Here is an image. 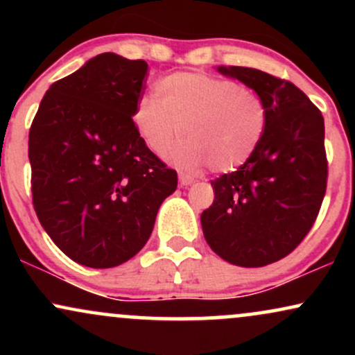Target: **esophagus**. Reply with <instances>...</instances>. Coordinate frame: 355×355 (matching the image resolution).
Wrapping results in <instances>:
<instances>
[{
  "label": "esophagus",
  "instance_id": "34e87169",
  "mask_svg": "<svg viewBox=\"0 0 355 355\" xmlns=\"http://www.w3.org/2000/svg\"><path fill=\"white\" fill-rule=\"evenodd\" d=\"M178 182H180L182 187H189V185H191V183H193L195 180H193V178H191V177H189V175L180 173V175H178Z\"/></svg>",
  "mask_w": 355,
  "mask_h": 355
}]
</instances>
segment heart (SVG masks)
<instances>
[{
    "instance_id": "heart-1",
    "label": "heart",
    "mask_w": 355,
    "mask_h": 355,
    "mask_svg": "<svg viewBox=\"0 0 355 355\" xmlns=\"http://www.w3.org/2000/svg\"><path fill=\"white\" fill-rule=\"evenodd\" d=\"M155 92L157 96L138 100L133 123L157 157H165L182 133L173 162L185 172L205 165L217 173L234 172L262 144L268 113L255 89L230 78L182 71L158 80Z\"/></svg>"
}]
</instances>
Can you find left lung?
Segmentation results:
<instances>
[{
  "label": "left lung",
  "instance_id": "obj_1",
  "mask_svg": "<svg viewBox=\"0 0 355 355\" xmlns=\"http://www.w3.org/2000/svg\"><path fill=\"white\" fill-rule=\"evenodd\" d=\"M218 71L266 101L267 132L237 172L211 180L215 200L202 214L207 243L240 267H263L299 245L319 215L327 189L324 116L291 81L245 67Z\"/></svg>",
  "mask_w": 355,
  "mask_h": 355
}]
</instances>
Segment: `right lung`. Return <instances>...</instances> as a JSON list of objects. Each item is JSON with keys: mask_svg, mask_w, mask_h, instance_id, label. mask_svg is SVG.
<instances>
[{"mask_svg": "<svg viewBox=\"0 0 355 355\" xmlns=\"http://www.w3.org/2000/svg\"><path fill=\"white\" fill-rule=\"evenodd\" d=\"M148 64L101 53L51 85L30 128L31 193L56 247L92 268L121 266L152 235L177 172L146 148L133 110Z\"/></svg>", "mask_w": 355, "mask_h": 355, "instance_id": "obj_1", "label": "right lung"}]
</instances>
